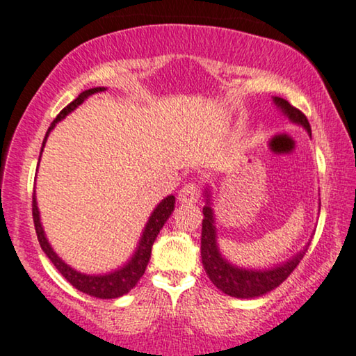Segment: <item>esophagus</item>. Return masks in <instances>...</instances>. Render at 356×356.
<instances>
[{
	"label": "esophagus",
	"instance_id": "1",
	"mask_svg": "<svg viewBox=\"0 0 356 356\" xmlns=\"http://www.w3.org/2000/svg\"><path fill=\"white\" fill-rule=\"evenodd\" d=\"M201 197V189L200 184L191 181L179 189L178 193V200L181 202H196Z\"/></svg>",
	"mask_w": 356,
	"mask_h": 356
}]
</instances>
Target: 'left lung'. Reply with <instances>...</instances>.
<instances>
[{"mask_svg": "<svg viewBox=\"0 0 356 356\" xmlns=\"http://www.w3.org/2000/svg\"><path fill=\"white\" fill-rule=\"evenodd\" d=\"M273 101L291 121L301 124V126L311 134V126H309L307 118L304 116L301 111L294 108V106H291L286 99L278 98V96H275ZM206 196L207 204L202 207L204 219H202L201 230V258L206 273L209 276L212 283H214L216 288H219L222 293L229 294V296L232 298L250 299L263 296V294L270 293L271 289H275L276 286L283 283L299 265V261L302 260L306 250L299 252L298 255L291 258L289 261L270 270L238 268V266L229 263L222 255H220L218 247V237H216L214 212H212L209 202V191H206Z\"/></svg>", "mask_w": 356, "mask_h": 356, "instance_id": "left-lung-1", "label": "left lung"}]
</instances>
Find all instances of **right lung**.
Here are the masks:
<instances>
[{"label": "right lung", "instance_id": "obj_1", "mask_svg": "<svg viewBox=\"0 0 356 356\" xmlns=\"http://www.w3.org/2000/svg\"><path fill=\"white\" fill-rule=\"evenodd\" d=\"M106 88H91V90H85L83 93L78 95V98L75 101H72L67 108H63L60 111V114L54 119V122L50 124L47 134H45V138L42 142V150L45 145V140H47L49 134L52 129L55 127V124L58 121H62L63 118L67 116L68 113H72L73 109L78 108L83 101H85L88 96L99 93V91H104ZM40 150V154H42ZM40 160V156H39ZM175 209V196H167L163 201L160 202L159 206L155 207L152 216L149 218V222H147L144 234H142L140 242H138V247L136 253H134L131 260H129L122 268H119L113 273L108 275H85L80 273V271L70 268L65 261L60 258L57 253L54 252V248L50 247L47 237H45L42 224H40V218H39V209H37V201H35V193L32 196V218H34V225H35V234L37 238H39L40 247L45 255L49 257V260L54 263V266L57 268L60 273H62L63 278H65L68 283H70L73 288H76L81 293L90 294V296L99 298V299H114L122 296V294H127L134 286L138 283V280L142 278V275L145 273L147 265H149L150 260V253H152V245H154L156 235L160 234L161 227H163L167 219L172 216V212Z\"/></svg>", "mask_w": 356, "mask_h": 356}]
</instances>
